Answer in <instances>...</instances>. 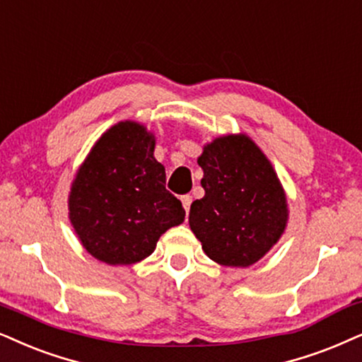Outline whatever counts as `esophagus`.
<instances>
[{
    "label": "esophagus",
    "mask_w": 362,
    "mask_h": 362,
    "mask_svg": "<svg viewBox=\"0 0 362 362\" xmlns=\"http://www.w3.org/2000/svg\"><path fill=\"white\" fill-rule=\"evenodd\" d=\"M181 203H182V206H185V209H186V213H187V211H189V208H191V203H192V196H189V194H185V196H181Z\"/></svg>",
    "instance_id": "34e87169"
}]
</instances>
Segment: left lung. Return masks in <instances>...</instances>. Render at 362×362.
Instances as JSON below:
<instances>
[{
	"label": "left lung",
	"mask_w": 362,
	"mask_h": 362,
	"mask_svg": "<svg viewBox=\"0 0 362 362\" xmlns=\"http://www.w3.org/2000/svg\"><path fill=\"white\" fill-rule=\"evenodd\" d=\"M198 164L204 196L191 204V231L218 264L252 266L288 226V199L273 164L243 133L204 144Z\"/></svg>",
	"instance_id": "left-lung-1"
}]
</instances>
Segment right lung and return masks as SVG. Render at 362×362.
I'll return each mask as SVG.
<instances>
[{
  "mask_svg": "<svg viewBox=\"0 0 362 362\" xmlns=\"http://www.w3.org/2000/svg\"><path fill=\"white\" fill-rule=\"evenodd\" d=\"M156 138L136 121L111 126L88 153L71 182L69 221L98 261L128 266L156 250L158 239L185 221L181 201L166 189L154 158Z\"/></svg>",
  "mask_w": 362,
  "mask_h": 362,
  "instance_id": "right-lung-1",
  "label": "right lung"
}]
</instances>
